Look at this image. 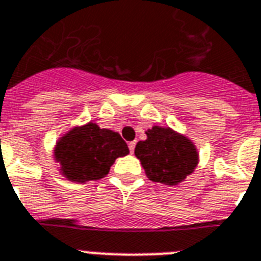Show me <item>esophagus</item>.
I'll use <instances>...</instances> for the list:
<instances>
[{
  "label": "esophagus",
  "mask_w": 261,
  "mask_h": 261,
  "mask_svg": "<svg viewBox=\"0 0 261 261\" xmlns=\"http://www.w3.org/2000/svg\"><path fill=\"white\" fill-rule=\"evenodd\" d=\"M128 146H129V150H130V153H133V152H135V148H136V142H135V141L129 142V144H128Z\"/></svg>",
  "instance_id": "obj_1"
}]
</instances>
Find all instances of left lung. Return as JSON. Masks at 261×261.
Listing matches in <instances>:
<instances>
[{"label": "left lung", "instance_id": "obj_1", "mask_svg": "<svg viewBox=\"0 0 261 261\" xmlns=\"http://www.w3.org/2000/svg\"><path fill=\"white\" fill-rule=\"evenodd\" d=\"M145 133L146 140L137 142L135 155L150 181L175 186L194 173L199 153L188 136L158 125Z\"/></svg>", "mask_w": 261, "mask_h": 261}]
</instances>
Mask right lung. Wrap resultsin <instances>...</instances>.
Returning a JSON list of instances; mask_svg holds the SVG:
<instances>
[{
    "label": "right lung",
    "mask_w": 261,
    "mask_h": 261,
    "mask_svg": "<svg viewBox=\"0 0 261 261\" xmlns=\"http://www.w3.org/2000/svg\"><path fill=\"white\" fill-rule=\"evenodd\" d=\"M53 153L64 178L84 184L106 177L116 158L128 154L129 149L119 133L90 121L64 132Z\"/></svg>",
    "instance_id": "1"
}]
</instances>
